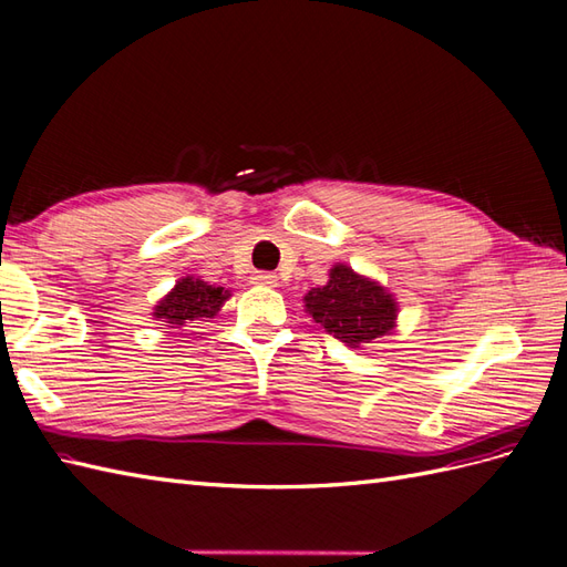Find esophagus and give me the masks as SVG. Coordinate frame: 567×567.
<instances>
[{
	"label": "esophagus",
	"instance_id": "34e87169",
	"mask_svg": "<svg viewBox=\"0 0 567 567\" xmlns=\"http://www.w3.org/2000/svg\"><path fill=\"white\" fill-rule=\"evenodd\" d=\"M252 284H255V286L274 288V286H279V276L271 274V271H257V274L252 276Z\"/></svg>",
	"mask_w": 567,
	"mask_h": 567
}]
</instances>
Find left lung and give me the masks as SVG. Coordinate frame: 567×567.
I'll return each instance as SVG.
<instances>
[{"label":"left lung","instance_id":"obj_1","mask_svg":"<svg viewBox=\"0 0 567 567\" xmlns=\"http://www.w3.org/2000/svg\"><path fill=\"white\" fill-rule=\"evenodd\" d=\"M302 302L327 334L351 349H363L375 339L394 334L396 329V298L380 281L341 261L329 269L327 284L308 291Z\"/></svg>","mask_w":567,"mask_h":567}]
</instances>
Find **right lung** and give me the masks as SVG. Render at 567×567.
Listing matches in <instances>:
<instances>
[{
	"mask_svg": "<svg viewBox=\"0 0 567 567\" xmlns=\"http://www.w3.org/2000/svg\"><path fill=\"white\" fill-rule=\"evenodd\" d=\"M230 291L224 286H212L209 281L199 279V276H183L175 286L165 293L154 308V320L163 322V327H185L187 322L206 320V317H216L220 308L226 306Z\"/></svg>",
	"mask_w": 567,
	"mask_h": 567,
	"instance_id": "right-lung-1",
	"label": "right lung"
}]
</instances>
